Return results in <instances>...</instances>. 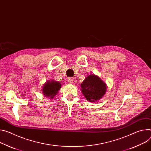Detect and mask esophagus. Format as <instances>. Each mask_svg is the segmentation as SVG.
Here are the masks:
<instances>
[{"label": "esophagus", "mask_w": 151, "mask_h": 151, "mask_svg": "<svg viewBox=\"0 0 151 151\" xmlns=\"http://www.w3.org/2000/svg\"><path fill=\"white\" fill-rule=\"evenodd\" d=\"M73 79L72 78H68V79H67V82L69 84H72L73 83Z\"/></svg>", "instance_id": "esophagus-1"}]
</instances>
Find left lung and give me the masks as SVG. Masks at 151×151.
Listing matches in <instances>:
<instances>
[{
	"instance_id": "left-lung-1",
	"label": "left lung",
	"mask_w": 151,
	"mask_h": 151,
	"mask_svg": "<svg viewBox=\"0 0 151 151\" xmlns=\"http://www.w3.org/2000/svg\"><path fill=\"white\" fill-rule=\"evenodd\" d=\"M82 93L89 102L101 99L106 90V84L97 76L90 75L81 84Z\"/></svg>"
}]
</instances>
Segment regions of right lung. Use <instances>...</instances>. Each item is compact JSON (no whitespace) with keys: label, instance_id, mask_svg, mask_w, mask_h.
<instances>
[{"label":"right lung","instance_id":"right-lung-1","mask_svg":"<svg viewBox=\"0 0 151 151\" xmlns=\"http://www.w3.org/2000/svg\"><path fill=\"white\" fill-rule=\"evenodd\" d=\"M61 88V84L59 82L57 81H47L44 85L43 88V93L46 97H50L49 98H53L55 96L58 90Z\"/></svg>","mask_w":151,"mask_h":151}]
</instances>
